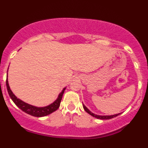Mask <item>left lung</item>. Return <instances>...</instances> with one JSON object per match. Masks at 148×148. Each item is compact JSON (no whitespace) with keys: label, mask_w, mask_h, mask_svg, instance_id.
Masks as SVG:
<instances>
[{"label":"left lung","mask_w":148,"mask_h":148,"mask_svg":"<svg viewBox=\"0 0 148 148\" xmlns=\"http://www.w3.org/2000/svg\"><path fill=\"white\" fill-rule=\"evenodd\" d=\"M83 108H84L85 111L87 112L88 114H90V115L92 116L95 117V118L97 119H102V120H105V119H111L114 118V117H116L117 116H119V114H121V113H119V114H114V115H110V116H101V115H97V114H95L92 113L91 111H90L88 108H86V106H85L84 104H83Z\"/></svg>","instance_id":"1"}]
</instances>
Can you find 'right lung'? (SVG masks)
<instances>
[{"instance_id": "obj_1", "label": "right lung", "mask_w": 148, "mask_h": 148, "mask_svg": "<svg viewBox=\"0 0 148 148\" xmlns=\"http://www.w3.org/2000/svg\"><path fill=\"white\" fill-rule=\"evenodd\" d=\"M6 85H7V89H8V92L9 95H10V98L12 99V100L13 101V102L15 103L16 106L18 107L21 110H23V112L33 116L36 117H42L45 116L49 115L51 114L56 110H58V108H59L60 101H61L62 97H63V93L65 92V90L66 88H65L62 90V92H60L58 95V98L54 103H52L51 104L49 105V106H45V107H42V108H38V107H36L32 105L28 104V103H25L24 101H21V99H18L15 95L13 94V92L11 90H10V85L8 83V75H7V79H6Z\"/></svg>"}]
</instances>
